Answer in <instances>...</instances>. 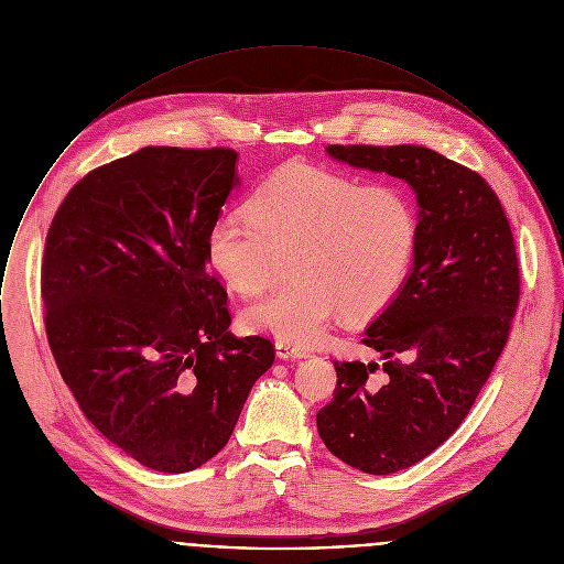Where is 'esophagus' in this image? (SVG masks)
I'll list each match as a JSON object with an SVG mask.
<instances>
[{
	"label": "esophagus",
	"instance_id": "obj_1",
	"mask_svg": "<svg viewBox=\"0 0 564 564\" xmlns=\"http://www.w3.org/2000/svg\"><path fill=\"white\" fill-rule=\"evenodd\" d=\"M274 348H276V355H279L281 359H303V357H310V350H305V348H301V346H296V344H292V341L279 339V341L274 344Z\"/></svg>",
	"mask_w": 564,
	"mask_h": 564
}]
</instances>
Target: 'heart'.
Returning <instances> with one entry per match:
<instances>
[{
	"label": "heart",
	"instance_id": "b5f03b06",
	"mask_svg": "<svg viewBox=\"0 0 564 564\" xmlns=\"http://www.w3.org/2000/svg\"><path fill=\"white\" fill-rule=\"evenodd\" d=\"M416 239V207L401 187H364L325 167L290 165L257 187L248 212L226 209L214 220L207 259L230 290L257 294L276 257L294 252V281L250 303L241 325L312 344L339 312L366 321L390 305L410 274Z\"/></svg>",
	"mask_w": 564,
	"mask_h": 564
}]
</instances>
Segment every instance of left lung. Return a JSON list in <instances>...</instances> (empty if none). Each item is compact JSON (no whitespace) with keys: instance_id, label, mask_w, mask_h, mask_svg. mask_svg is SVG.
<instances>
[{"instance_id":"left-lung-1","label":"left lung","mask_w":564,"mask_h":564,"mask_svg":"<svg viewBox=\"0 0 564 564\" xmlns=\"http://www.w3.org/2000/svg\"><path fill=\"white\" fill-rule=\"evenodd\" d=\"M344 165L410 185L419 239L410 274L364 332L383 364L336 361L334 401L316 414L327 449L390 475L438 449L499 359L519 303L514 239L499 198L473 170L423 145H327Z\"/></svg>"}]
</instances>
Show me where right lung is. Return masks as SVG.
Instances as JSON below:
<instances>
[{
	"label": "right lung",
	"mask_w": 564,
	"mask_h": 564,
	"mask_svg": "<svg viewBox=\"0 0 564 564\" xmlns=\"http://www.w3.org/2000/svg\"><path fill=\"white\" fill-rule=\"evenodd\" d=\"M237 152L148 145L89 172L45 239V329L89 423L161 473L225 449L274 346L228 332L207 235Z\"/></svg>",
	"instance_id": "obj_1"
}]
</instances>
